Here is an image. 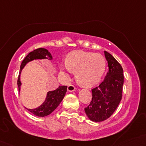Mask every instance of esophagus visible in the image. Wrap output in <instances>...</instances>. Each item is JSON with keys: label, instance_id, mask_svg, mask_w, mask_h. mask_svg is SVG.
<instances>
[{"label": "esophagus", "instance_id": "1", "mask_svg": "<svg viewBox=\"0 0 146 146\" xmlns=\"http://www.w3.org/2000/svg\"><path fill=\"white\" fill-rule=\"evenodd\" d=\"M67 90L68 92H73V91L76 90V88L74 87V85H70L69 86H68Z\"/></svg>", "mask_w": 146, "mask_h": 146}]
</instances>
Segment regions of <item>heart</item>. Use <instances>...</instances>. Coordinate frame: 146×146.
<instances>
[{"mask_svg":"<svg viewBox=\"0 0 146 146\" xmlns=\"http://www.w3.org/2000/svg\"><path fill=\"white\" fill-rule=\"evenodd\" d=\"M61 68L68 73L76 71L78 82L85 88H91L97 85L104 75L106 61L100 54L75 51L68 55Z\"/></svg>","mask_w":146,"mask_h":146,"instance_id":"heart-1","label":"heart"}]
</instances>
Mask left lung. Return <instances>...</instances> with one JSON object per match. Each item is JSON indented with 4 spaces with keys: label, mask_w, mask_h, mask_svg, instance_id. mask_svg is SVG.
<instances>
[{
    "label": "left lung",
    "mask_w": 146,
    "mask_h": 146,
    "mask_svg": "<svg viewBox=\"0 0 146 146\" xmlns=\"http://www.w3.org/2000/svg\"><path fill=\"white\" fill-rule=\"evenodd\" d=\"M109 70L99 86L92 90V98L85 108L88 117L95 122L106 120L112 115L122 98L123 70L111 54L104 51Z\"/></svg>",
    "instance_id": "left-lung-1"
}]
</instances>
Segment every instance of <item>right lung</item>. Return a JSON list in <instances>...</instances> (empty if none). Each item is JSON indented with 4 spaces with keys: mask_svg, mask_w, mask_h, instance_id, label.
I'll use <instances>...</instances> for the list:
<instances>
[{
    "mask_svg": "<svg viewBox=\"0 0 146 146\" xmlns=\"http://www.w3.org/2000/svg\"><path fill=\"white\" fill-rule=\"evenodd\" d=\"M44 58L52 60L53 57L51 53L48 50L44 48H39L34 50L24 58V60L22 62L21 66H20V73H19L18 80H17L19 92L20 91V88H21L22 85V82L20 81V74H21L22 70L26 66V64L30 61H34V60L44 59ZM66 91H67V86H64H64H59L55 90L49 91V92H47L44 102L39 107L35 109H27V110L31 113H32L34 115L37 116V117H43L49 115L57 108V107L59 105L60 103L63 100L66 93Z\"/></svg>",
    "mask_w": 146,
    "mask_h": 146,
    "instance_id": "right-lung-1",
    "label": "right lung"
}]
</instances>
